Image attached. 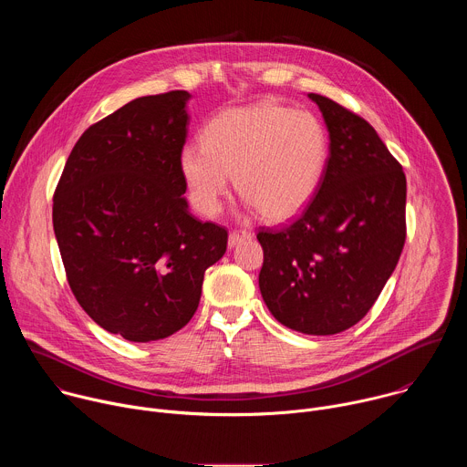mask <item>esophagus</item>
Segmentation results:
<instances>
[{
	"label": "esophagus",
	"mask_w": 467,
	"mask_h": 467,
	"mask_svg": "<svg viewBox=\"0 0 467 467\" xmlns=\"http://www.w3.org/2000/svg\"><path fill=\"white\" fill-rule=\"evenodd\" d=\"M253 238V233H247V231H233L229 234V247H236L238 244L245 242V240H251Z\"/></svg>",
	"instance_id": "esophagus-1"
}]
</instances>
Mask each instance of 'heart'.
Wrapping results in <instances>:
<instances>
[{
	"instance_id": "heart-1",
	"label": "heart",
	"mask_w": 467,
	"mask_h": 467,
	"mask_svg": "<svg viewBox=\"0 0 467 467\" xmlns=\"http://www.w3.org/2000/svg\"><path fill=\"white\" fill-rule=\"evenodd\" d=\"M327 159V132L312 112L260 101L216 114L203 146L186 144L179 164L202 214L220 213L236 175L244 199L265 220L285 222L308 205Z\"/></svg>"
}]
</instances>
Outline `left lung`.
Instances as JSON below:
<instances>
[{
	"label": "left lung",
	"mask_w": 467,
	"mask_h": 467,
	"mask_svg": "<svg viewBox=\"0 0 467 467\" xmlns=\"http://www.w3.org/2000/svg\"><path fill=\"white\" fill-rule=\"evenodd\" d=\"M308 98L328 130L327 166L292 223L258 231V286L285 327L327 337L358 323L393 274L407 238V177L364 118Z\"/></svg>",
	"instance_id": "8db88e82"
}]
</instances>
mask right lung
Returning a JSON list of instances; mask_svg holds the SVG:
<instances>
[{"instance_id": "add662e5", "label": "right lung", "mask_w": 467, "mask_h": 467, "mask_svg": "<svg viewBox=\"0 0 467 467\" xmlns=\"http://www.w3.org/2000/svg\"><path fill=\"white\" fill-rule=\"evenodd\" d=\"M186 90L132 99L90 125L53 193V231L83 310L129 342L171 337L193 316L227 229L190 214L179 157Z\"/></svg>"}]
</instances>
